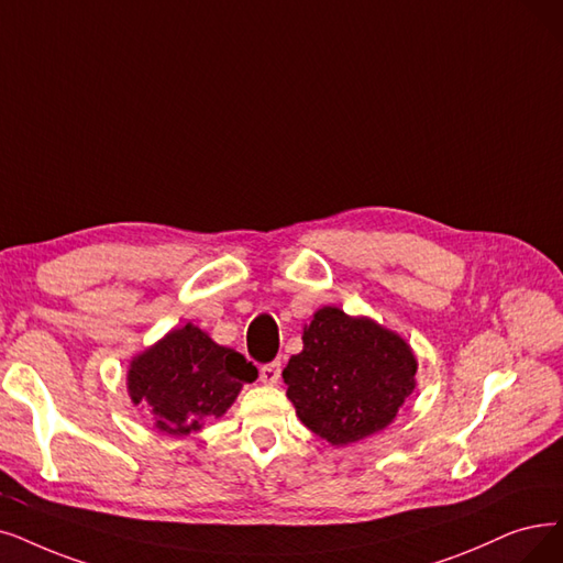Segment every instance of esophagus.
I'll return each mask as SVG.
<instances>
[{
    "instance_id": "1",
    "label": "esophagus",
    "mask_w": 563,
    "mask_h": 563,
    "mask_svg": "<svg viewBox=\"0 0 563 563\" xmlns=\"http://www.w3.org/2000/svg\"><path fill=\"white\" fill-rule=\"evenodd\" d=\"M279 376H282V363H279V360H273V363H265L261 367V380H263V384H267V386H275L277 380H279Z\"/></svg>"
}]
</instances>
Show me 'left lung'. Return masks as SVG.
<instances>
[{
    "instance_id": "obj_1",
    "label": "left lung",
    "mask_w": 563,
    "mask_h": 563,
    "mask_svg": "<svg viewBox=\"0 0 563 563\" xmlns=\"http://www.w3.org/2000/svg\"><path fill=\"white\" fill-rule=\"evenodd\" d=\"M302 344L282 372L286 395L309 430L332 445L384 430L413 393L411 349L369 319L323 307L305 328Z\"/></svg>"
}]
</instances>
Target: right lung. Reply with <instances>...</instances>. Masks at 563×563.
Listing matches in <instances>:
<instances>
[{
	"mask_svg": "<svg viewBox=\"0 0 563 563\" xmlns=\"http://www.w3.org/2000/svg\"><path fill=\"white\" fill-rule=\"evenodd\" d=\"M256 378L258 369L242 353L185 325L133 360L129 395L136 404H150L162 432L189 434L208 418L227 413L240 388Z\"/></svg>",
	"mask_w": 563,
	"mask_h": 563,
	"instance_id": "obj_1",
	"label": "right lung"
}]
</instances>
